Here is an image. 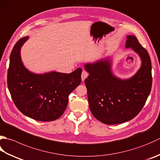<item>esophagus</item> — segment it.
<instances>
[{"mask_svg":"<svg viewBox=\"0 0 160 160\" xmlns=\"http://www.w3.org/2000/svg\"><path fill=\"white\" fill-rule=\"evenodd\" d=\"M88 76V73L86 71H82V75H81V78H82V80L84 81V80Z\"/></svg>","mask_w":160,"mask_h":160,"instance_id":"obj_1","label":"esophagus"}]
</instances>
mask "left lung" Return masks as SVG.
Here are the masks:
<instances>
[{
    "label": "left lung",
    "mask_w": 160,
    "mask_h": 160,
    "mask_svg": "<svg viewBox=\"0 0 160 160\" xmlns=\"http://www.w3.org/2000/svg\"><path fill=\"white\" fill-rule=\"evenodd\" d=\"M131 48L142 60L135 75L126 80L114 76L109 58L84 64L89 76L84 80L90 110L103 123L114 125L132 119L142 110L152 87L151 60L137 37L128 35Z\"/></svg>",
    "instance_id": "obj_1"
}]
</instances>
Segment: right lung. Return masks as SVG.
Masks as SVG:
<instances>
[{
	"instance_id": "obj_1",
	"label": "right lung",
	"mask_w": 160,
	"mask_h": 160,
	"mask_svg": "<svg viewBox=\"0 0 160 160\" xmlns=\"http://www.w3.org/2000/svg\"><path fill=\"white\" fill-rule=\"evenodd\" d=\"M28 37L12 49L8 71V87L15 105L24 115L39 121H52L63 114L68 96L81 83L82 68L71 73L52 71L34 73L24 67L21 48Z\"/></svg>"
}]
</instances>
